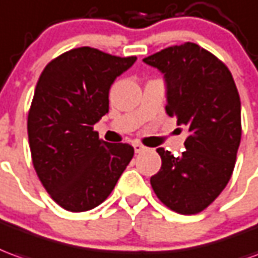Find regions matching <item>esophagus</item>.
I'll use <instances>...</instances> for the list:
<instances>
[{"label":"esophagus","mask_w":258,"mask_h":258,"mask_svg":"<svg viewBox=\"0 0 258 258\" xmlns=\"http://www.w3.org/2000/svg\"><path fill=\"white\" fill-rule=\"evenodd\" d=\"M133 147H134V151L137 152V154H140V152H142V151H145L147 148L144 147L142 144H140V142H134L133 144Z\"/></svg>","instance_id":"esophagus-1"}]
</instances>
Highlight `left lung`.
Instances as JSON below:
<instances>
[{
  "mask_svg": "<svg viewBox=\"0 0 258 258\" xmlns=\"http://www.w3.org/2000/svg\"><path fill=\"white\" fill-rule=\"evenodd\" d=\"M166 82V113L185 125V151L173 156L158 148L162 166L151 177L160 201L174 212L204 211L226 187L242 137L240 98L228 67L187 41L144 58Z\"/></svg>",
  "mask_w": 258,
  "mask_h": 258,
  "instance_id": "1",
  "label": "left lung"
}]
</instances>
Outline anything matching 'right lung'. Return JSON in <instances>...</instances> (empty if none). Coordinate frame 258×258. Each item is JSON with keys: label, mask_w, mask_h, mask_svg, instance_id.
<instances>
[{"label": "right lung", "mask_w": 258, "mask_h": 258, "mask_svg": "<svg viewBox=\"0 0 258 258\" xmlns=\"http://www.w3.org/2000/svg\"><path fill=\"white\" fill-rule=\"evenodd\" d=\"M137 57L79 47L48 62L28 116L35 170L50 197L71 212L102 204L134 156L128 144L99 140L93 125L109 111L114 79Z\"/></svg>", "instance_id": "obj_1"}]
</instances>
